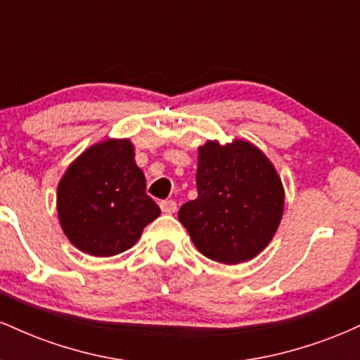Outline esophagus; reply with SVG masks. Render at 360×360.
I'll list each match as a JSON object with an SVG mask.
<instances>
[{"mask_svg":"<svg viewBox=\"0 0 360 360\" xmlns=\"http://www.w3.org/2000/svg\"><path fill=\"white\" fill-rule=\"evenodd\" d=\"M160 210H162L164 213L172 214L177 212V203L172 200H164V201H160Z\"/></svg>","mask_w":360,"mask_h":360,"instance_id":"34e87169","label":"esophagus"}]
</instances>
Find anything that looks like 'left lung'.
<instances>
[{
    "instance_id": "left-lung-1",
    "label": "left lung",
    "mask_w": 360,
    "mask_h": 360,
    "mask_svg": "<svg viewBox=\"0 0 360 360\" xmlns=\"http://www.w3.org/2000/svg\"><path fill=\"white\" fill-rule=\"evenodd\" d=\"M198 154V198L181 206L179 221L208 259L238 264L255 257L283 217L278 172L259 148L243 140L223 147L208 142Z\"/></svg>"
}]
</instances>
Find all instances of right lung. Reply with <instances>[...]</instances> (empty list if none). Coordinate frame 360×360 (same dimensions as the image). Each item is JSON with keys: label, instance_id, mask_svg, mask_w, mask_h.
I'll use <instances>...</instances> for the list:
<instances>
[{"label": "right lung", "instance_id": "1", "mask_svg": "<svg viewBox=\"0 0 360 360\" xmlns=\"http://www.w3.org/2000/svg\"><path fill=\"white\" fill-rule=\"evenodd\" d=\"M57 212L69 240L96 257L130 249L160 214L130 140H106L77 157L59 183Z\"/></svg>", "mask_w": 360, "mask_h": 360}]
</instances>
